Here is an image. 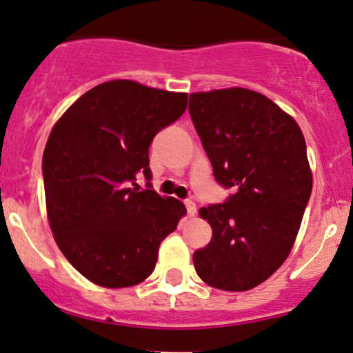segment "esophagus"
<instances>
[{
  "label": "esophagus",
  "instance_id": "34e87169",
  "mask_svg": "<svg viewBox=\"0 0 353 353\" xmlns=\"http://www.w3.org/2000/svg\"><path fill=\"white\" fill-rule=\"evenodd\" d=\"M185 207H187L188 216H193V215H195V213H196V205H195V201L187 200V201H185Z\"/></svg>",
  "mask_w": 353,
  "mask_h": 353
}]
</instances>
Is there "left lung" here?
<instances>
[{"instance_id":"obj_1","label":"left lung","mask_w":353,"mask_h":353,"mask_svg":"<svg viewBox=\"0 0 353 353\" xmlns=\"http://www.w3.org/2000/svg\"><path fill=\"white\" fill-rule=\"evenodd\" d=\"M190 117L213 176L233 193L200 210L212 225L207 247L193 253L210 287L245 292L285 262L312 193L302 130L256 91L213 90L190 94Z\"/></svg>"}]
</instances>
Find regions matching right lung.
<instances>
[{
    "label": "right lung",
    "instance_id": "obj_1",
    "mask_svg": "<svg viewBox=\"0 0 353 353\" xmlns=\"http://www.w3.org/2000/svg\"><path fill=\"white\" fill-rule=\"evenodd\" d=\"M187 93L130 80L86 91L51 130L43 153L46 210L59 250L101 287L143 282L161 240L187 208L152 190L148 148L187 110ZM145 175L147 190L136 176Z\"/></svg>",
    "mask_w": 353,
    "mask_h": 353
}]
</instances>
